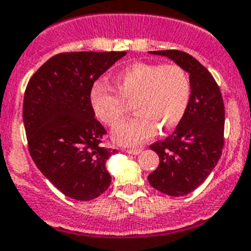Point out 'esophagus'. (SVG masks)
<instances>
[{
    "label": "esophagus",
    "instance_id": "1",
    "mask_svg": "<svg viewBox=\"0 0 251 251\" xmlns=\"http://www.w3.org/2000/svg\"><path fill=\"white\" fill-rule=\"evenodd\" d=\"M142 151H143V148H128L126 151L128 154H134V155H137V154L142 153Z\"/></svg>",
    "mask_w": 251,
    "mask_h": 251
}]
</instances>
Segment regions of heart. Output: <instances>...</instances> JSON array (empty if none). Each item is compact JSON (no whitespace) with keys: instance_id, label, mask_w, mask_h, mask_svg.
Instances as JSON below:
<instances>
[{"instance_id":"1","label":"heart","mask_w":251,"mask_h":251,"mask_svg":"<svg viewBox=\"0 0 251 251\" xmlns=\"http://www.w3.org/2000/svg\"><path fill=\"white\" fill-rule=\"evenodd\" d=\"M116 86L96 82L89 92L94 113L109 127H117L127 112V103L134 102L133 118L119 126L114 141L135 146L153 137L158 130L173 129L187 112L192 93L189 75L178 64L134 63L116 75Z\"/></svg>"}]
</instances>
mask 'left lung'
I'll return each instance as SVG.
<instances>
[{"instance_id":"1","label":"left lung","mask_w":251,"mask_h":251,"mask_svg":"<svg viewBox=\"0 0 251 251\" xmlns=\"http://www.w3.org/2000/svg\"><path fill=\"white\" fill-rule=\"evenodd\" d=\"M189 73L192 93L187 112L176 130L151 146L159 165L148 176L154 189L183 197L197 189L217 165L224 146L225 109L217 82L201 62L183 50H151Z\"/></svg>"}]
</instances>
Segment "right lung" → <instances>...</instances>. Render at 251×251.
<instances>
[{"instance_id":"right-lung-1","label":"right lung","mask_w":251,"mask_h":251,"mask_svg":"<svg viewBox=\"0 0 251 251\" xmlns=\"http://www.w3.org/2000/svg\"><path fill=\"white\" fill-rule=\"evenodd\" d=\"M127 52H70L48 59L32 75L24 100L28 151L37 168L64 195L92 201L109 187L105 163L117 149L94 118L92 86Z\"/></svg>"}]
</instances>
